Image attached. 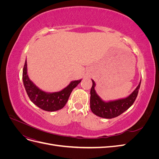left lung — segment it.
I'll return each mask as SVG.
<instances>
[{
  "instance_id": "left-lung-1",
  "label": "left lung",
  "mask_w": 159,
  "mask_h": 159,
  "mask_svg": "<svg viewBox=\"0 0 159 159\" xmlns=\"http://www.w3.org/2000/svg\"><path fill=\"white\" fill-rule=\"evenodd\" d=\"M91 81H92L93 85L90 91L91 110L97 116L105 119L116 117L131 106L137 97L139 89L140 88L141 82V80L136 89L128 97L117 100L105 102L96 92L95 89L96 84L94 80H91Z\"/></svg>"
}]
</instances>
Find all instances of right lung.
Instances as JSON below:
<instances>
[{
  "instance_id": "1",
  "label": "right lung",
  "mask_w": 159,
  "mask_h": 159,
  "mask_svg": "<svg viewBox=\"0 0 159 159\" xmlns=\"http://www.w3.org/2000/svg\"><path fill=\"white\" fill-rule=\"evenodd\" d=\"M22 80L26 93L34 104L46 111H55L65 106L72 90L81 82L82 79L71 81L67 87L61 91L46 92L40 89L30 80L28 75L26 60L23 68Z\"/></svg>"
}]
</instances>
